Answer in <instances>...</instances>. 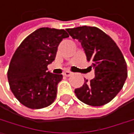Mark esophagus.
Returning a JSON list of instances; mask_svg holds the SVG:
<instances>
[{
  "label": "esophagus",
  "mask_w": 134,
  "mask_h": 134,
  "mask_svg": "<svg viewBox=\"0 0 134 134\" xmlns=\"http://www.w3.org/2000/svg\"><path fill=\"white\" fill-rule=\"evenodd\" d=\"M63 75H64V76H65V77H69V76H71V75H72V72H69V71H65V72H64Z\"/></svg>",
  "instance_id": "esophagus-1"
}]
</instances>
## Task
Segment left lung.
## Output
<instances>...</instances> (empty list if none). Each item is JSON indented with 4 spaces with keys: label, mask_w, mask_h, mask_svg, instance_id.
I'll return each mask as SVG.
<instances>
[{
    "label": "left lung",
    "mask_w": 134,
    "mask_h": 134,
    "mask_svg": "<svg viewBox=\"0 0 134 134\" xmlns=\"http://www.w3.org/2000/svg\"><path fill=\"white\" fill-rule=\"evenodd\" d=\"M69 35L81 43L87 61L91 62L95 77L74 93L83 103L91 106L104 105L121 91L127 77V65L118 46L109 35L94 26L67 29Z\"/></svg>",
    "instance_id": "obj_1"
}]
</instances>
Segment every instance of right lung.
Returning <instances> with one entry per match:
<instances>
[{"mask_svg":"<svg viewBox=\"0 0 134 134\" xmlns=\"http://www.w3.org/2000/svg\"><path fill=\"white\" fill-rule=\"evenodd\" d=\"M64 29L41 28L29 34L15 51L8 69L10 90L23 105L38 109L56 99L62 74L47 72L56 57L62 39L69 37Z\"/></svg>","mask_w":134,"mask_h":134,"instance_id":"obj_1","label":"right lung"}]
</instances>
